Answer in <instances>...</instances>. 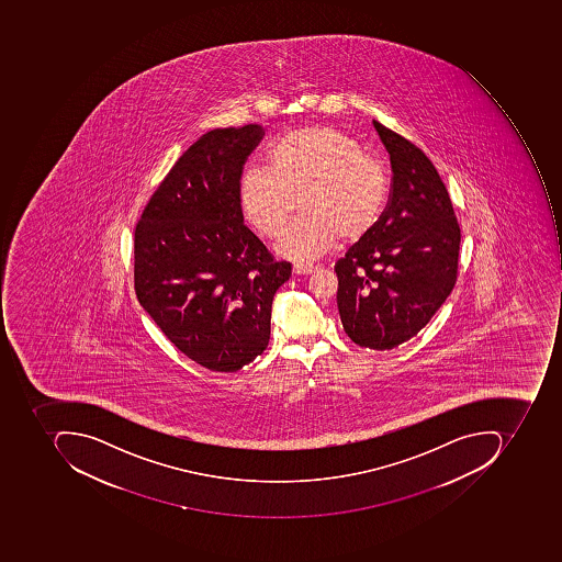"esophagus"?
I'll return each mask as SVG.
<instances>
[{
    "mask_svg": "<svg viewBox=\"0 0 562 562\" xmlns=\"http://www.w3.org/2000/svg\"><path fill=\"white\" fill-rule=\"evenodd\" d=\"M316 270L314 265H294V273L295 276H311L312 272Z\"/></svg>",
    "mask_w": 562,
    "mask_h": 562,
    "instance_id": "esophagus-1",
    "label": "esophagus"
}]
</instances>
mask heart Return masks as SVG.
Returning a JSON list of instances; mask_svg holds the SVG:
<instances>
[{
	"mask_svg": "<svg viewBox=\"0 0 562 562\" xmlns=\"http://www.w3.org/2000/svg\"><path fill=\"white\" fill-rule=\"evenodd\" d=\"M270 167L248 166L239 180L246 221L267 238H277L295 210L279 251L299 261L314 260L342 241H358L379 223L385 206V169L363 154L351 136L314 125L280 136L268 150Z\"/></svg>",
	"mask_w": 562,
	"mask_h": 562,
	"instance_id": "heart-1",
	"label": "heart"
}]
</instances>
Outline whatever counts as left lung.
<instances>
[{"label":"left lung","mask_w":562,"mask_h":562,"mask_svg":"<svg viewBox=\"0 0 562 562\" xmlns=\"http://www.w3.org/2000/svg\"><path fill=\"white\" fill-rule=\"evenodd\" d=\"M373 126L392 166L389 204L334 270L346 334L383 351L414 338L451 294L461 229L427 155L382 123Z\"/></svg>","instance_id":"1"}]
</instances>
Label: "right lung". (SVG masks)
Returning a JSON list of instances; mask_svg holds the SVG:
<instances>
[{"mask_svg":"<svg viewBox=\"0 0 562 562\" xmlns=\"http://www.w3.org/2000/svg\"><path fill=\"white\" fill-rule=\"evenodd\" d=\"M260 125L211 130L161 180L135 229L136 297L179 351L241 370L270 339L273 295L292 276L243 223L239 179Z\"/></svg>","mask_w":562,"mask_h":562,"instance_id":"obj_1","label":"right lung"}]
</instances>
